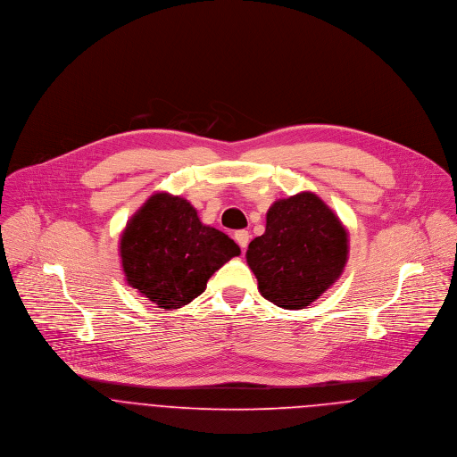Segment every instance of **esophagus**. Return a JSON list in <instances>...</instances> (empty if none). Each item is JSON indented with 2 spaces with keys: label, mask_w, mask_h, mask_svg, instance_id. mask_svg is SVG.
Wrapping results in <instances>:
<instances>
[{
  "label": "esophagus",
  "mask_w": 457,
  "mask_h": 457,
  "mask_svg": "<svg viewBox=\"0 0 457 457\" xmlns=\"http://www.w3.org/2000/svg\"><path fill=\"white\" fill-rule=\"evenodd\" d=\"M234 239H236V243L245 250V248L248 246V243H250V234H248V230H237V232L234 234Z\"/></svg>",
  "instance_id": "1"
}]
</instances>
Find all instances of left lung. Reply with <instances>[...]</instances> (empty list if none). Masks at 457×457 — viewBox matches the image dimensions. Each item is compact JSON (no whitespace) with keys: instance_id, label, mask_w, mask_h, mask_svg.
I'll return each instance as SVG.
<instances>
[{"instance_id":"obj_1","label":"left lung","mask_w":457,"mask_h":457,"mask_svg":"<svg viewBox=\"0 0 457 457\" xmlns=\"http://www.w3.org/2000/svg\"><path fill=\"white\" fill-rule=\"evenodd\" d=\"M348 232L326 202L312 192L276 200L265 232L246 252L262 297L285 310H303L341 276Z\"/></svg>"}]
</instances>
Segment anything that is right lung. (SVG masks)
<instances>
[{
	"label": "right lung",
	"mask_w": 457,
	"mask_h": 457,
	"mask_svg": "<svg viewBox=\"0 0 457 457\" xmlns=\"http://www.w3.org/2000/svg\"><path fill=\"white\" fill-rule=\"evenodd\" d=\"M239 253L227 234L198 220L188 200L165 192L145 200L120 241L129 285L163 310L192 303L207 279Z\"/></svg>",
	"instance_id": "right-lung-1"
}]
</instances>
